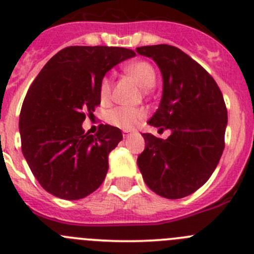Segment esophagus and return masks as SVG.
<instances>
[{"label":"esophagus","mask_w":254,"mask_h":254,"mask_svg":"<svg viewBox=\"0 0 254 254\" xmlns=\"http://www.w3.org/2000/svg\"><path fill=\"white\" fill-rule=\"evenodd\" d=\"M131 135H132V131H127V130H125V131L123 132V136H124L125 139H127V137L131 136Z\"/></svg>","instance_id":"1"}]
</instances>
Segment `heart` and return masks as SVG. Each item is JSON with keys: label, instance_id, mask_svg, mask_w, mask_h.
<instances>
[{"label": "heart", "instance_id": "1", "mask_svg": "<svg viewBox=\"0 0 254 254\" xmlns=\"http://www.w3.org/2000/svg\"><path fill=\"white\" fill-rule=\"evenodd\" d=\"M127 73L144 89H149L155 84L156 80V72L155 68L149 62L137 61L127 67ZM112 78L104 77L100 83V98L107 100L112 93ZM146 117L145 110L139 108L129 107H117L107 113V120L114 127L124 130H131L140 124Z\"/></svg>", "mask_w": 254, "mask_h": 254}]
</instances>
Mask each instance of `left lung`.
I'll list each match as a JSON object with an SVG mask.
<instances>
[{"mask_svg": "<svg viewBox=\"0 0 254 254\" xmlns=\"http://www.w3.org/2000/svg\"><path fill=\"white\" fill-rule=\"evenodd\" d=\"M162 74V97L149 124L170 129L166 140L142 134L137 166L145 184L166 198H182L211 177L225 149L227 109L212 77L181 49L169 44L136 48Z\"/></svg>", "mask_w": 254, "mask_h": 254, "instance_id": "obj_1", "label": "left lung"}]
</instances>
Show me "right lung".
<instances>
[{
  "mask_svg": "<svg viewBox=\"0 0 254 254\" xmlns=\"http://www.w3.org/2000/svg\"><path fill=\"white\" fill-rule=\"evenodd\" d=\"M134 56L120 47H67L33 80L22 104L19 134L24 159L47 192L79 200L103 184L108 156L122 141V131L102 124L90 135L82 124L85 113L100 104L107 72Z\"/></svg>",
  "mask_w": 254,
  "mask_h": 254,
  "instance_id": "1",
  "label": "right lung"
}]
</instances>
